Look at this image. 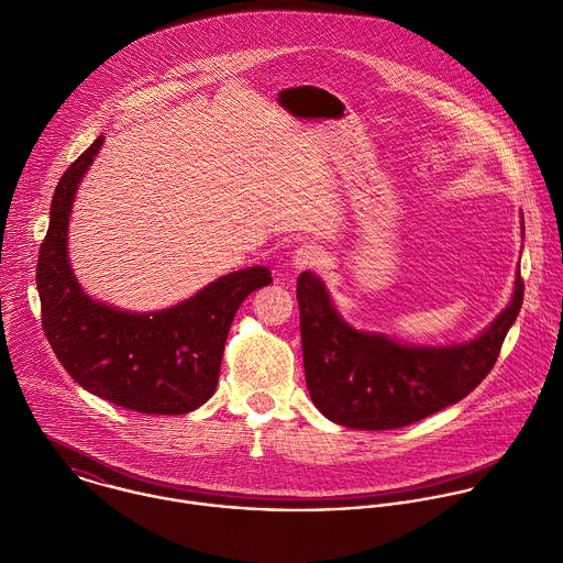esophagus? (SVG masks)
Instances as JSON below:
<instances>
[{
  "instance_id": "esophagus-1",
  "label": "esophagus",
  "mask_w": 563,
  "mask_h": 563,
  "mask_svg": "<svg viewBox=\"0 0 563 563\" xmlns=\"http://www.w3.org/2000/svg\"><path fill=\"white\" fill-rule=\"evenodd\" d=\"M291 265L296 269H316L324 265V252L313 245V243H305L300 247H296V252L291 254Z\"/></svg>"
}]
</instances>
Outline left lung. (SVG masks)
<instances>
[{
	"mask_svg": "<svg viewBox=\"0 0 563 563\" xmlns=\"http://www.w3.org/2000/svg\"><path fill=\"white\" fill-rule=\"evenodd\" d=\"M296 298L311 401L338 426L377 432L406 428L459 404L492 373L522 309L525 283L518 272L511 302L483 333L445 346L357 331L338 313L313 272L298 276Z\"/></svg>",
	"mask_w": 563,
	"mask_h": 563,
	"instance_id": "left-lung-1",
	"label": "left lung"
}]
</instances>
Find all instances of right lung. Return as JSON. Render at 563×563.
Listing matches in <instances>:
<instances>
[{
  "label": "right lung",
  "mask_w": 563,
  "mask_h": 563,
  "mask_svg": "<svg viewBox=\"0 0 563 563\" xmlns=\"http://www.w3.org/2000/svg\"><path fill=\"white\" fill-rule=\"evenodd\" d=\"M102 142L98 135L54 190L36 263L41 324L63 368L87 393L142 415H186L214 395L236 309L272 274L245 267L148 313L93 300L69 265L67 228L78 184Z\"/></svg>",
  "instance_id": "add662e5"
}]
</instances>
